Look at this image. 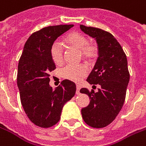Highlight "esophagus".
Instances as JSON below:
<instances>
[{"label": "esophagus", "mask_w": 146, "mask_h": 146, "mask_svg": "<svg viewBox=\"0 0 146 146\" xmlns=\"http://www.w3.org/2000/svg\"><path fill=\"white\" fill-rule=\"evenodd\" d=\"M80 88H80V86H79V85H76V94H80V92H79V90H80Z\"/></svg>", "instance_id": "esophagus-1"}]
</instances>
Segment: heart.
<instances>
[{
    "mask_svg": "<svg viewBox=\"0 0 146 146\" xmlns=\"http://www.w3.org/2000/svg\"><path fill=\"white\" fill-rule=\"evenodd\" d=\"M64 42L70 47L81 51L84 58L90 60L96 55L97 48L89 43L87 36L79 32H71L65 36ZM51 58L54 64L61 65L64 61V54L60 43L54 42L51 48ZM88 74V69L85 66L67 65L61 70V76L65 79L79 82Z\"/></svg>",
    "mask_w": 146,
    "mask_h": 146,
    "instance_id": "heart-1",
    "label": "heart"
}]
</instances>
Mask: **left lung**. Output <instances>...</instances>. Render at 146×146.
I'll return each instance as SVG.
<instances>
[{
	"label": "left lung",
	"instance_id": "obj_1",
	"mask_svg": "<svg viewBox=\"0 0 146 146\" xmlns=\"http://www.w3.org/2000/svg\"><path fill=\"white\" fill-rule=\"evenodd\" d=\"M80 29L98 43V58L87 82L100 85L97 93L85 88L80 90L90 99L88 106L82 109V115L88 125L101 128L114 121L124 103L130 80L127 60L122 47L112 34L82 25Z\"/></svg>",
	"mask_w": 146,
	"mask_h": 146
}]
</instances>
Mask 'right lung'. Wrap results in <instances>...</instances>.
Instances as JSON below:
<instances>
[{"instance_id": "obj_1", "label": "right lung", "mask_w": 146, "mask_h": 146, "mask_svg": "<svg viewBox=\"0 0 146 146\" xmlns=\"http://www.w3.org/2000/svg\"><path fill=\"white\" fill-rule=\"evenodd\" d=\"M73 25L49 26L32 34L26 41L18 65L17 85L26 115L40 127H50L58 122L61 111L75 95L76 85L64 80L52 89L49 73L55 69L51 48L56 39Z\"/></svg>"}]
</instances>
